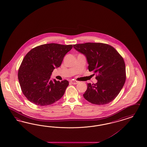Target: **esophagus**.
<instances>
[{
    "mask_svg": "<svg viewBox=\"0 0 147 147\" xmlns=\"http://www.w3.org/2000/svg\"><path fill=\"white\" fill-rule=\"evenodd\" d=\"M71 83L73 84H76L78 83V81H76L71 80Z\"/></svg>",
    "mask_w": 147,
    "mask_h": 147,
    "instance_id": "esophagus-1",
    "label": "esophagus"
}]
</instances>
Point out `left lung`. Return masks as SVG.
Listing matches in <instances>:
<instances>
[{"label":"left lung","instance_id":"8db88e82","mask_svg":"<svg viewBox=\"0 0 147 147\" xmlns=\"http://www.w3.org/2000/svg\"><path fill=\"white\" fill-rule=\"evenodd\" d=\"M87 57L89 71H94L96 84H87L85 99L96 105L109 103L115 99L126 79L123 58L115 48L107 44L86 43L73 45Z\"/></svg>","mask_w":147,"mask_h":147}]
</instances>
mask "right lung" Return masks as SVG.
<instances>
[{
	"label": "right lung",
	"mask_w": 147,
	"mask_h": 147,
	"mask_svg": "<svg viewBox=\"0 0 147 147\" xmlns=\"http://www.w3.org/2000/svg\"><path fill=\"white\" fill-rule=\"evenodd\" d=\"M73 45L45 44L32 49L24 57L18 71V79L24 95L41 107L55 103L63 95L69 82L50 79L52 72L61 65Z\"/></svg>",
	"instance_id": "right-lung-1"
}]
</instances>
